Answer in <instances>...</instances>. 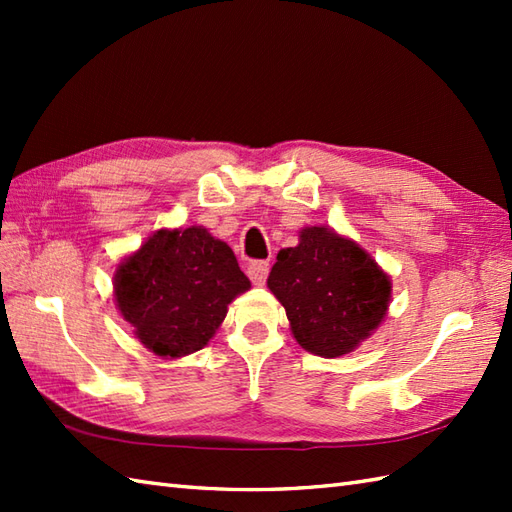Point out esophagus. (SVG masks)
I'll return each instance as SVG.
<instances>
[{"label":"esophagus","mask_w":512,"mask_h":512,"mask_svg":"<svg viewBox=\"0 0 512 512\" xmlns=\"http://www.w3.org/2000/svg\"><path fill=\"white\" fill-rule=\"evenodd\" d=\"M268 273H270V264L264 262V259H255V262H250L246 266V275L250 277V281H253L255 286H262Z\"/></svg>","instance_id":"esophagus-1"}]
</instances>
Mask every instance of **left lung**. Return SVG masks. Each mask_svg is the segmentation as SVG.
I'll list each match as a JSON object with an SVG mask.
<instances>
[{
  "mask_svg": "<svg viewBox=\"0 0 512 512\" xmlns=\"http://www.w3.org/2000/svg\"><path fill=\"white\" fill-rule=\"evenodd\" d=\"M268 288L286 308L292 334L308 352H352L383 321L389 277L363 248L330 228H303L299 246L279 250Z\"/></svg>",
  "mask_w": 512,
  "mask_h": 512,
  "instance_id": "obj_1",
  "label": "left lung"
}]
</instances>
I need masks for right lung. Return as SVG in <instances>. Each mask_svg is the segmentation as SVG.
Returning a JSON list of instances; mask_svg holds the SVG:
<instances>
[{
  "label": "right lung",
  "instance_id": "1",
  "mask_svg": "<svg viewBox=\"0 0 512 512\" xmlns=\"http://www.w3.org/2000/svg\"><path fill=\"white\" fill-rule=\"evenodd\" d=\"M248 288L233 250L200 226L158 231L114 275L125 321L140 343L169 358L202 350Z\"/></svg>",
  "mask_w": 512,
  "mask_h": 512
}]
</instances>
